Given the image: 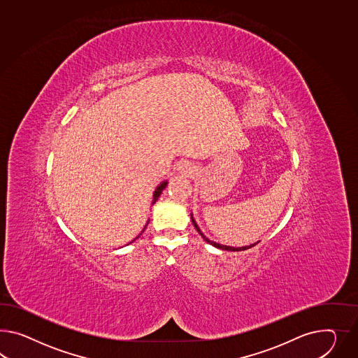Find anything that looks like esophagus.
<instances>
[{
    "mask_svg": "<svg viewBox=\"0 0 358 358\" xmlns=\"http://www.w3.org/2000/svg\"><path fill=\"white\" fill-rule=\"evenodd\" d=\"M186 172H187V171H186Z\"/></svg>",
    "mask_w": 358,
    "mask_h": 358,
    "instance_id": "esophagus-1",
    "label": "esophagus"
}]
</instances>
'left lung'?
Masks as SVG:
<instances>
[{"instance_id":"left-lung-1","label":"left lung","mask_w":358,"mask_h":358,"mask_svg":"<svg viewBox=\"0 0 358 358\" xmlns=\"http://www.w3.org/2000/svg\"><path fill=\"white\" fill-rule=\"evenodd\" d=\"M192 222H193L194 227H195V229L199 232V234L203 237V240L206 242H208L210 245H213L215 248H219V249H222V250H228V252H241V250H248V249H250L252 246H255L257 243H252L250 246H243V248H232V246H224V245H220V243H216V242L211 241V240H208L206 236H204L203 233L201 232V229H199V227L196 225V222L193 219V215H192Z\"/></svg>"}]
</instances>
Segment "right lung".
I'll list each match as a JSON object with an SVG mask.
<instances>
[{
	"label": "right lung",
	"instance_id": "obj_1",
	"mask_svg": "<svg viewBox=\"0 0 358 358\" xmlns=\"http://www.w3.org/2000/svg\"><path fill=\"white\" fill-rule=\"evenodd\" d=\"M166 184H168V182H166V181H165V182H163V184H160V185H159V186H157V189H156V190H155L154 201H152V204H154L155 202H156V201H157V198H159V196H160V194H162V192H163V190H164L165 186H166ZM138 237H139V236H138ZM138 237H136V238H138Z\"/></svg>",
	"mask_w": 358,
	"mask_h": 358
}]
</instances>
